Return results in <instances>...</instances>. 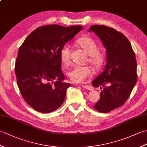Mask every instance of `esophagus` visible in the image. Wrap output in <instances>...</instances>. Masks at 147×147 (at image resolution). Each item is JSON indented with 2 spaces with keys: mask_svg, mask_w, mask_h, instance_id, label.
I'll use <instances>...</instances> for the list:
<instances>
[{
  "mask_svg": "<svg viewBox=\"0 0 147 147\" xmlns=\"http://www.w3.org/2000/svg\"><path fill=\"white\" fill-rule=\"evenodd\" d=\"M82 88H85V89H86V90H92V87H91V86H87V85H82Z\"/></svg>",
  "mask_w": 147,
  "mask_h": 147,
  "instance_id": "34e87169",
  "label": "esophagus"
}]
</instances>
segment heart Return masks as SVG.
I'll list each match as a JSON object with an SVG mask.
<instances>
[{"instance_id": "b5f03b06", "label": "heart", "mask_w": 147, "mask_h": 147, "mask_svg": "<svg viewBox=\"0 0 147 147\" xmlns=\"http://www.w3.org/2000/svg\"><path fill=\"white\" fill-rule=\"evenodd\" d=\"M77 45L89 55L88 62L96 70L100 69L104 65L105 55L98 51L97 43L91 37L82 36L76 40ZM70 46L65 44L59 52V57L62 64L68 65L70 64ZM92 71L87 66H74L67 72V76L72 82L81 83L86 82L92 76Z\"/></svg>"}]
</instances>
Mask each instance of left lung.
Listing matches in <instances>:
<instances>
[{
    "label": "left lung",
    "mask_w": 147,
    "mask_h": 147,
    "mask_svg": "<svg viewBox=\"0 0 147 147\" xmlns=\"http://www.w3.org/2000/svg\"><path fill=\"white\" fill-rule=\"evenodd\" d=\"M93 32L106 49L104 71L93 80L94 87L103 88L100 98L94 105L98 112L107 113L123 105L137 81L136 61L131 43L123 34L104 25H93Z\"/></svg>",
    "instance_id": "1"
}]
</instances>
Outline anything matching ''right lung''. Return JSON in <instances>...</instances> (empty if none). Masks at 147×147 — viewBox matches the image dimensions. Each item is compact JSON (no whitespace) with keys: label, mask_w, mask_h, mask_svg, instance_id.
<instances>
[{"label":"right lung","mask_w":147,"mask_h":147,"mask_svg":"<svg viewBox=\"0 0 147 147\" xmlns=\"http://www.w3.org/2000/svg\"><path fill=\"white\" fill-rule=\"evenodd\" d=\"M82 26L39 27L19 49L15 73L24 100L35 111L49 113L63 104L70 83L64 82L59 52Z\"/></svg>","instance_id":"add662e5"}]
</instances>
